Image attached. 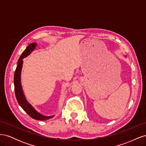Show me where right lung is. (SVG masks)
Segmentation results:
<instances>
[{"mask_svg":"<svg viewBox=\"0 0 146 146\" xmlns=\"http://www.w3.org/2000/svg\"><path fill=\"white\" fill-rule=\"evenodd\" d=\"M37 46L36 42H32L25 48V50L22 53V54L20 56V58L17 61V66L16 67L15 76H14V84H15V91L16 98L17 100V102L19 103V105L23 108L24 111L27 113L29 115L32 117L34 119L39 121H46L47 119H49L54 117V115L50 116H44L41 113H38L36 110H35L32 105H30L28 101L26 99L24 92L23 90V88L21 85V71L22 68H23V59L27 56H29L32 51L35 50Z\"/></svg>","mask_w":146,"mask_h":146,"instance_id":"right-lung-1","label":"right lung"}]
</instances>
